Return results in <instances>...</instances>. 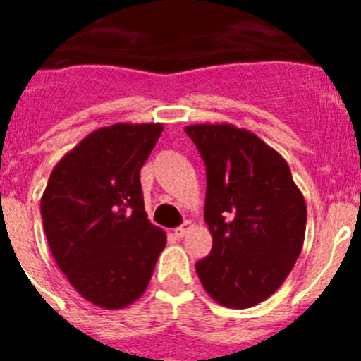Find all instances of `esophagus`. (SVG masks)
<instances>
[{
	"label": "esophagus",
	"mask_w": 361,
	"mask_h": 361,
	"mask_svg": "<svg viewBox=\"0 0 361 361\" xmlns=\"http://www.w3.org/2000/svg\"><path fill=\"white\" fill-rule=\"evenodd\" d=\"M191 228H193V224H191L190 220H186V222H184V224L180 226V228L175 229V231H173V233H175V237H177V238L186 237L188 233H190V229H191Z\"/></svg>",
	"instance_id": "1"
}]
</instances>
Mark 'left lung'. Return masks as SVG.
<instances>
[{
  "label": "left lung",
  "mask_w": 361,
  "mask_h": 361,
  "mask_svg": "<svg viewBox=\"0 0 361 361\" xmlns=\"http://www.w3.org/2000/svg\"><path fill=\"white\" fill-rule=\"evenodd\" d=\"M206 164L204 220L213 237L197 262L202 288L216 304L247 309L269 298L295 267L307 206L286 159L235 124H190Z\"/></svg>",
  "instance_id": "8db88e82"
}]
</instances>
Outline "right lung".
<instances>
[{
    "label": "right lung",
    "mask_w": 361,
    "mask_h": 361,
    "mask_svg": "<svg viewBox=\"0 0 361 361\" xmlns=\"http://www.w3.org/2000/svg\"><path fill=\"white\" fill-rule=\"evenodd\" d=\"M161 123L97 128L54 166L41 197L50 251L90 304L123 309L148 288L166 233L145 212L142 164Z\"/></svg>",
    "instance_id": "right-lung-1"
}]
</instances>
